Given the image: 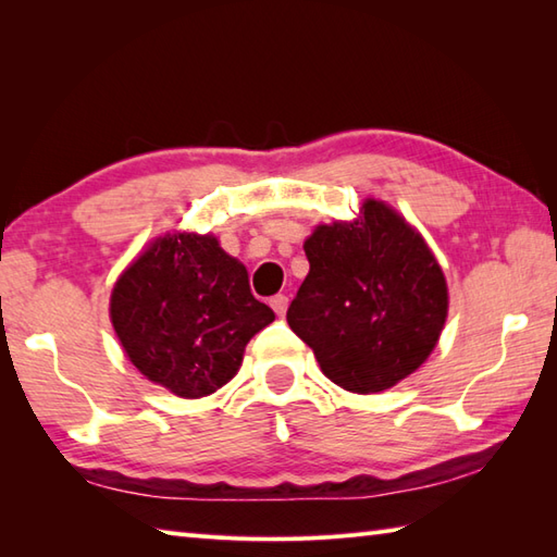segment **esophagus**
<instances>
[{"mask_svg": "<svg viewBox=\"0 0 557 557\" xmlns=\"http://www.w3.org/2000/svg\"><path fill=\"white\" fill-rule=\"evenodd\" d=\"M270 306H272V311H275L277 315H285L287 313V306H289V299L285 297V294H275V297L270 299Z\"/></svg>", "mask_w": 557, "mask_h": 557, "instance_id": "obj_1", "label": "esophagus"}]
</instances>
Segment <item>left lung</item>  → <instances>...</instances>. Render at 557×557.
I'll list each match as a JSON object with an SVG mask.
<instances>
[{
  "label": "left lung",
  "mask_w": 557,
  "mask_h": 557,
  "mask_svg": "<svg viewBox=\"0 0 557 557\" xmlns=\"http://www.w3.org/2000/svg\"><path fill=\"white\" fill-rule=\"evenodd\" d=\"M309 275L287 323L321 371L349 393H381L429 359L447 315L443 270L393 208L366 200L351 224H321L304 244Z\"/></svg>",
  "instance_id": "1"
}]
</instances>
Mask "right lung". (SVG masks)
Wrapping results in <instances>:
<instances>
[{"label":"right lung","mask_w":557,"mask_h":557,"mask_svg":"<svg viewBox=\"0 0 557 557\" xmlns=\"http://www.w3.org/2000/svg\"><path fill=\"white\" fill-rule=\"evenodd\" d=\"M110 315L126 357L180 397H206L239 371L244 347L275 321L246 268L215 236L168 234L116 280Z\"/></svg>","instance_id":"obj_1"}]
</instances>
